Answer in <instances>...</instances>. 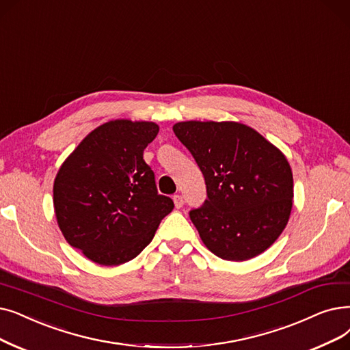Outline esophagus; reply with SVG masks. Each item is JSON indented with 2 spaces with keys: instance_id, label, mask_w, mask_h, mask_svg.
Returning <instances> with one entry per match:
<instances>
[{
  "instance_id": "34e87169",
  "label": "esophagus",
  "mask_w": 350,
  "mask_h": 350,
  "mask_svg": "<svg viewBox=\"0 0 350 350\" xmlns=\"http://www.w3.org/2000/svg\"><path fill=\"white\" fill-rule=\"evenodd\" d=\"M173 202H174V207H176V208H181V207H183V204H185L183 197H181L180 194H176V196L173 197Z\"/></svg>"
}]
</instances>
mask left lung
Listing matches in <instances>:
<instances>
[{
	"instance_id": "8db88e82",
	"label": "left lung",
	"mask_w": 350,
	"mask_h": 350,
	"mask_svg": "<svg viewBox=\"0 0 350 350\" xmlns=\"http://www.w3.org/2000/svg\"><path fill=\"white\" fill-rule=\"evenodd\" d=\"M173 131L206 180L207 200L190 211L204 246L232 262L267 250L284 230L293 204L286 156L237 121H180Z\"/></svg>"
}]
</instances>
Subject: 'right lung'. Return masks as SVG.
<instances>
[{"mask_svg": "<svg viewBox=\"0 0 350 350\" xmlns=\"http://www.w3.org/2000/svg\"><path fill=\"white\" fill-rule=\"evenodd\" d=\"M157 133L153 121L110 120L88 133L59 165L53 186L57 223L68 245L88 260L130 262L173 210L143 159Z\"/></svg>", "mask_w": 350, "mask_h": 350, "instance_id": "add662e5", "label": "right lung"}]
</instances>
